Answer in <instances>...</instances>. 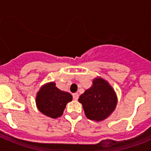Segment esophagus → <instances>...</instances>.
I'll use <instances>...</instances> for the list:
<instances>
[{
    "instance_id": "obj_1",
    "label": "esophagus",
    "mask_w": 151,
    "mask_h": 151,
    "mask_svg": "<svg viewBox=\"0 0 151 151\" xmlns=\"http://www.w3.org/2000/svg\"><path fill=\"white\" fill-rule=\"evenodd\" d=\"M73 97L75 101H77L78 99V93H74V94H73Z\"/></svg>"
}]
</instances>
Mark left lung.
Returning <instances> with one entry per match:
<instances>
[{"label":"left lung","instance_id":"obj_1","mask_svg":"<svg viewBox=\"0 0 151 151\" xmlns=\"http://www.w3.org/2000/svg\"><path fill=\"white\" fill-rule=\"evenodd\" d=\"M117 101L115 90L106 80L99 76L93 79L91 87L78 98L86 117L96 122L110 116L116 107Z\"/></svg>","mask_w":151,"mask_h":151}]
</instances>
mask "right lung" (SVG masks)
I'll list each match as a JSON object with an SVG mask.
<instances>
[{"instance_id": "1", "label": "right lung", "mask_w": 151, "mask_h": 151, "mask_svg": "<svg viewBox=\"0 0 151 151\" xmlns=\"http://www.w3.org/2000/svg\"><path fill=\"white\" fill-rule=\"evenodd\" d=\"M73 96L69 92L60 90L54 82H47L40 88L35 98L38 110L46 116L57 119L63 113L68 103Z\"/></svg>"}]
</instances>
